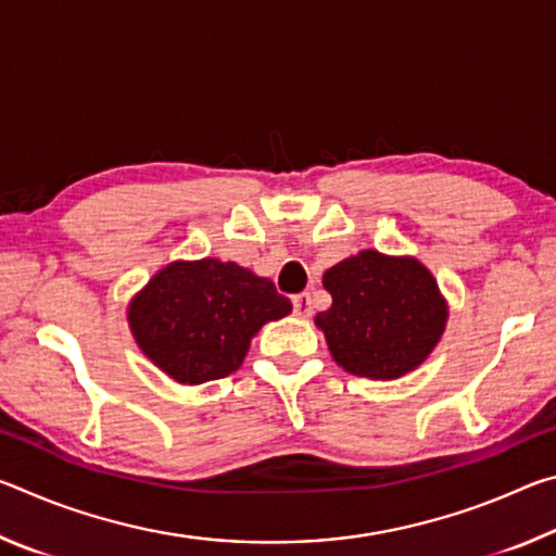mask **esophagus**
<instances>
[{
  "mask_svg": "<svg viewBox=\"0 0 556 556\" xmlns=\"http://www.w3.org/2000/svg\"><path fill=\"white\" fill-rule=\"evenodd\" d=\"M291 304H294V314L301 316V318H308L314 312L312 296H308V294H296L294 299H291Z\"/></svg>",
  "mask_w": 556,
  "mask_h": 556,
  "instance_id": "obj_1",
  "label": "esophagus"
}]
</instances>
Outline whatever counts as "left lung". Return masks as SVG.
<instances>
[{
	"label": "left lung",
	"instance_id": "8db88e82",
	"mask_svg": "<svg viewBox=\"0 0 556 556\" xmlns=\"http://www.w3.org/2000/svg\"><path fill=\"white\" fill-rule=\"evenodd\" d=\"M331 308L316 316L333 361L357 378L394 380L434 351L448 306L431 271L414 257L363 250L324 275Z\"/></svg>",
	"mask_w": 556,
	"mask_h": 556
}]
</instances>
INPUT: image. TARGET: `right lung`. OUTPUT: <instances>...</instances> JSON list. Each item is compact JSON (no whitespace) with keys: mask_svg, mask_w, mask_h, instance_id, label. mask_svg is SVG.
<instances>
[{"mask_svg":"<svg viewBox=\"0 0 556 556\" xmlns=\"http://www.w3.org/2000/svg\"><path fill=\"white\" fill-rule=\"evenodd\" d=\"M291 312L269 279L235 262H172L131 299L127 321L137 345L181 384L228 378L252 336Z\"/></svg>","mask_w":556,"mask_h":556,"instance_id":"right-lung-1","label":"right lung"}]
</instances>
